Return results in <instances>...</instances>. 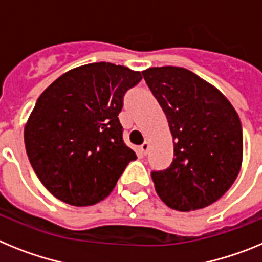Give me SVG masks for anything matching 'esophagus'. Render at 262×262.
Returning a JSON list of instances; mask_svg holds the SVG:
<instances>
[{"mask_svg": "<svg viewBox=\"0 0 262 262\" xmlns=\"http://www.w3.org/2000/svg\"><path fill=\"white\" fill-rule=\"evenodd\" d=\"M149 147H150L149 142H144V144H142V145H141V146H140V153L142 154V156H146V154H147V150H149Z\"/></svg>", "mask_w": 262, "mask_h": 262, "instance_id": "esophagus-1", "label": "esophagus"}]
</instances>
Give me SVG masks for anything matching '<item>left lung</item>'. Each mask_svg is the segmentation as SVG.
<instances>
[{
  "label": "left lung",
  "mask_w": 262,
  "mask_h": 262,
  "mask_svg": "<svg viewBox=\"0 0 262 262\" xmlns=\"http://www.w3.org/2000/svg\"><path fill=\"white\" fill-rule=\"evenodd\" d=\"M163 109L174 142L166 170L151 171L157 194L170 208L194 211L226 194L243 162V129L237 112L219 90L186 68L142 71Z\"/></svg>",
  "instance_id": "8db88e82"
}]
</instances>
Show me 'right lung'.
I'll use <instances>...</instances> for the list:
<instances>
[{
    "label": "right lung",
    "mask_w": 262,
    "mask_h": 262,
    "mask_svg": "<svg viewBox=\"0 0 262 262\" xmlns=\"http://www.w3.org/2000/svg\"><path fill=\"white\" fill-rule=\"evenodd\" d=\"M141 72L91 63L63 74L43 91L25 126V146L43 186L71 206L105 199L130 161L118 120L124 95Z\"/></svg>",
    "instance_id": "right-lung-1"
}]
</instances>
